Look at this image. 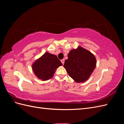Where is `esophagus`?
I'll return each mask as SVG.
<instances>
[{"label": "esophagus", "mask_w": 124, "mask_h": 124, "mask_svg": "<svg viewBox=\"0 0 124 124\" xmlns=\"http://www.w3.org/2000/svg\"><path fill=\"white\" fill-rule=\"evenodd\" d=\"M61 62H62V64L63 65V63H64V62H65V60L64 59H62L61 60Z\"/></svg>", "instance_id": "esophagus-1"}]
</instances>
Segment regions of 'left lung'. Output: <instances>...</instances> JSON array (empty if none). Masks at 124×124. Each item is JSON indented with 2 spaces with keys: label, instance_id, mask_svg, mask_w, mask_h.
<instances>
[{
  "label": "left lung",
  "instance_id": "left-lung-1",
  "mask_svg": "<svg viewBox=\"0 0 124 124\" xmlns=\"http://www.w3.org/2000/svg\"><path fill=\"white\" fill-rule=\"evenodd\" d=\"M63 67L69 77L78 83L88 79L96 65L95 56L81 46L72 50L68 54Z\"/></svg>",
  "mask_w": 124,
  "mask_h": 124
}]
</instances>
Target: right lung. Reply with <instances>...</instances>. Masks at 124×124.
<instances>
[{
	"mask_svg": "<svg viewBox=\"0 0 124 124\" xmlns=\"http://www.w3.org/2000/svg\"><path fill=\"white\" fill-rule=\"evenodd\" d=\"M62 65L57 56L46 52L33 63L32 68L39 79L46 81L53 77L55 70Z\"/></svg>",
	"mask_w": 124,
	"mask_h": 124,
	"instance_id": "add662e5",
	"label": "right lung"
}]
</instances>
